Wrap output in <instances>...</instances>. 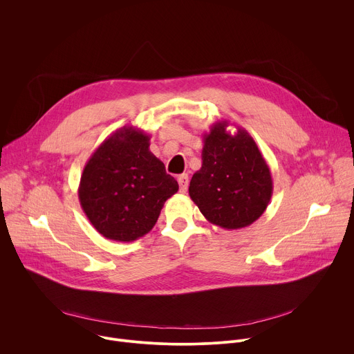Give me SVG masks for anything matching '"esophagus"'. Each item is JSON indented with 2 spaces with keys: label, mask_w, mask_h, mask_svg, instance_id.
Segmentation results:
<instances>
[{
  "label": "esophagus",
  "mask_w": 354,
  "mask_h": 354,
  "mask_svg": "<svg viewBox=\"0 0 354 354\" xmlns=\"http://www.w3.org/2000/svg\"><path fill=\"white\" fill-rule=\"evenodd\" d=\"M178 182H179V190H180V193H186L187 185H189V176H187V174L179 175V176H178Z\"/></svg>",
  "instance_id": "34e87169"
}]
</instances>
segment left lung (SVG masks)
<instances>
[{
  "instance_id": "obj_1",
  "label": "left lung",
  "mask_w": 354,
  "mask_h": 354,
  "mask_svg": "<svg viewBox=\"0 0 354 354\" xmlns=\"http://www.w3.org/2000/svg\"><path fill=\"white\" fill-rule=\"evenodd\" d=\"M227 120L203 136L201 168L192 176L189 196L214 225L238 230L255 223L268 209L273 180L255 140L242 127L231 134Z\"/></svg>"
}]
</instances>
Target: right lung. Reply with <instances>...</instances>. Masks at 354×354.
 Listing matches in <instances>:
<instances>
[{
  "label": "right lung",
  "instance_id": "1",
  "mask_svg": "<svg viewBox=\"0 0 354 354\" xmlns=\"http://www.w3.org/2000/svg\"><path fill=\"white\" fill-rule=\"evenodd\" d=\"M149 138L137 127L123 126L84 167L80 203L89 223L108 239L131 242L148 234L165 201L179 189L149 151Z\"/></svg>",
  "mask_w": 354,
  "mask_h": 354
}]
</instances>
